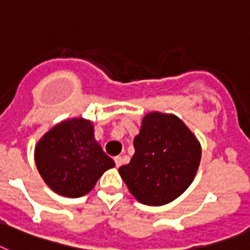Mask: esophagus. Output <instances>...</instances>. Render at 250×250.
I'll return each mask as SVG.
<instances>
[{
    "instance_id": "1",
    "label": "esophagus",
    "mask_w": 250,
    "mask_h": 250,
    "mask_svg": "<svg viewBox=\"0 0 250 250\" xmlns=\"http://www.w3.org/2000/svg\"><path fill=\"white\" fill-rule=\"evenodd\" d=\"M114 162H115V166H117V167H121L122 163H123V159H122V157H115Z\"/></svg>"
}]
</instances>
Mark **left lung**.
Returning <instances> with one entry per match:
<instances>
[{"label":"left lung","mask_w":250,"mask_h":250,"mask_svg":"<svg viewBox=\"0 0 250 250\" xmlns=\"http://www.w3.org/2000/svg\"><path fill=\"white\" fill-rule=\"evenodd\" d=\"M133 146L135 154L128 164L119 168V174L140 203L153 207L168 204L194 181L202 146L174 114L147 113Z\"/></svg>","instance_id":"8db88e82"}]
</instances>
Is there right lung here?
<instances>
[{
	"mask_svg": "<svg viewBox=\"0 0 250 250\" xmlns=\"http://www.w3.org/2000/svg\"><path fill=\"white\" fill-rule=\"evenodd\" d=\"M34 160L48 188L66 198L86 195L115 166L95 140L92 122L81 117L60 122L46 132L36 145Z\"/></svg>",
	"mask_w": 250,
	"mask_h": 250,
	"instance_id": "right-lung-1",
	"label": "right lung"
}]
</instances>
